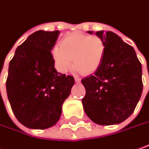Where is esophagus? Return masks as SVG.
<instances>
[{
	"label": "esophagus",
	"mask_w": 149,
	"mask_h": 149,
	"mask_svg": "<svg viewBox=\"0 0 149 149\" xmlns=\"http://www.w3.org/2000/svg\"><path fill=\"white\" fill-rule=\"evenodd\" d=\"M75 82L76 83H80L81 82V78L78 77H75Z\"/></svg>",
	"instance_id": "34e87169"
}]
</instances>
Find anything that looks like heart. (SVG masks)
I'll list each match as a JSON object with an SVG mask.
<instances>
[{
	"instance_id": "1",
	"label": "heart",
	"mask_w": 149,
	"mask_h": 149,
	"mask_svg": "<svg viewBox=\"0 0 149 149\" xmlns=\"http://www.w3.org/2000/svg\"><path fill=\"white\" fill-rule=\"evenodd\" d=\"M61 45L54 46L51 56L60 72L66 73L73 66L84 73L96 72L104 61L106 45L99 37H92L82 33H72L66 35Z\"/></svg>"
}]
</instances>
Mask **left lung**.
Instances as JSON below:
<instances>
[{"mask_svg": "<svg viewBox=\"0 0 149 149\" xmlns=\"http://www.w3.org/2000/svg\"><path fill=\"white\" fill-rule=\"evenodd\" d=\"M95 34L104 40L106 52L94 74L82 79L86 89L82 103L86 115L94 123L116 125L133 113L140 100L142 64L134 49L115 33L98 31Z\"/></svg>", "mask_w": 149, "mask_h": 149, "instance_id": "left-lung-1", "label": "left lung"}]
</instances>
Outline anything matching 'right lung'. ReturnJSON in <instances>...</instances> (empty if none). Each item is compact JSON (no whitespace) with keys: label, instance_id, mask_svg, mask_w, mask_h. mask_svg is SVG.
<instances>
[{"label":"right lung","instance_id":"right-lung-1","mask_svg":"<svg viewBox=\"0 0 149 149\" xmlns=\"http://www.w3.org/2000/svg\"><path fill=\"white\" fill-rule=\"evenodd\" d=\"M59 31H36L19 45L11 60L6 93L18 121L30 129L53 127L74 85L72 76L58 72L51 56Z\"/></svg>","mask_w":149,"mask_h":149}]
</instances>
